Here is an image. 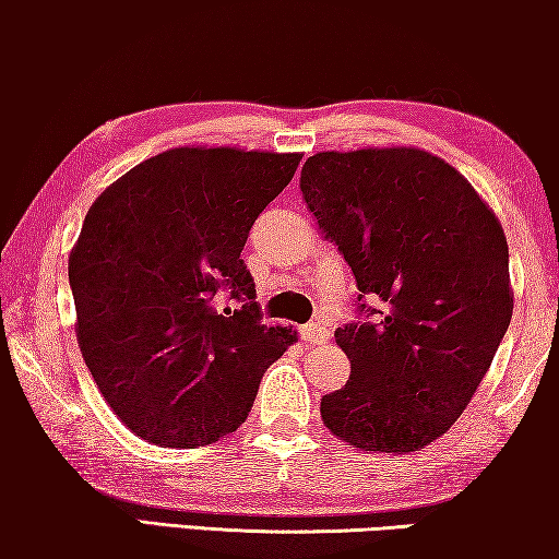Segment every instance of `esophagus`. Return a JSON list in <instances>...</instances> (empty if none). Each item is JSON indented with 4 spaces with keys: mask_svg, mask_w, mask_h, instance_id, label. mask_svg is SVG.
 Returning a JSON list of instances; mask_svg holds the SVG:
<instances>
[{
    "mask_svg": "<svg viewBox=\"0 0 559 559\" xmlns=\"http://www.w3.org/2000/svg\"><path fill=\"white\" fill-rule=\"evenodd\" d=\"M302 341L310 343V346H318V343H325L328 338H331V333H328V328L318 325V323H310V325H302Z\"/></svg>",
    "mask_w": 559,
    "mask_h": 559,
    "instance_id": "1",
    "label": "esophagus"
}]
</instances>
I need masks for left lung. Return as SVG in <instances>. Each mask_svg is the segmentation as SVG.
I'll return each mask as SVG.
<instances>
[{"label":"left lung","mask_w":559,"mask_h":559,"mask_svg":"<svg viewBox=\"0 0 559 559\" xmlns=\"http://www.w3.org/2000/svg\"><path fill=\"white\" fill-rule=\"evenodd\" d=\"M300 190L358 302L382 300L335 331L350 377L320 400L323 425L354 448L415 453L463 415L511 323L503 228L453 165L419 147L318 152Z\"/></svg>","instance_id":"1"}]
</instances>
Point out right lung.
<instances>
[{
    "label": "right lung",
    "mask_w": 559,
    "mask_h": 559,
    "mask_svg": "<svg viewBox=\"0 0 559 559\" xmlns=\"http://www.w3.org/2000/svg\"><path fill=\"white\" fill-rule=\"evenodd\" d=\"M300 152L175 147L96 198L68 257L75 335L98 392L165 448L236 432L270 364L297 341L262 323L241 249ZM231 292L243 306L219 310Z\"/></svg>",
    "instance_id": "right-lung-1"
}]
</instances>
